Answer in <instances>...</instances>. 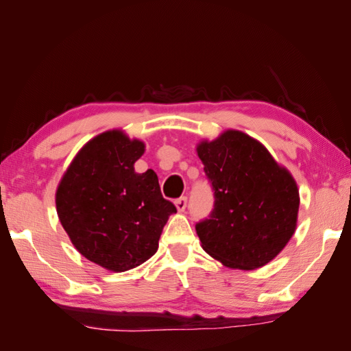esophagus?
<instances>
[{
	"label": "esophagus",
	"mask_w": 351,
	"mask_h": 351,
	"mask_svg": "<svg viewBox=\"0 0 351 351\" xmlns=\"http://www.w3.org/2000/svg\"><path fill=\"white\" fill-rule=\"evenodd\" d=\"M176 206H177V210L178 212H183L187 206V197L186 196H182L180 199L176 200Z\"/></svg>",
	"instance_id": "1"
}]
</instances>
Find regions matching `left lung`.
Instances as JSON below:
<instances>
[{
  "label": "left lung",
  "instance_id": "1",
  "mask_svg": "<svg viewBox=\"0 0 351 351\" xmlns=\"http://www.w3.org/2000/svg\"><path fill=\"white\" fill-rule=\"evenodd\" d=\"M214 190V209L196 222L202 247L228 268L267 265L293 237L299 189L291 174L250 136L227 130L197 146Z\"/></svg>",
  "mask_w": 351,
  "mask_h": 351
}]
</instances>
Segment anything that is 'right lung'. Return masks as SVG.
<instances>
[{"instance_id":"obj_1","label":"right lung","mask_w":351,"mask_h":351,"mask_svg":"<svg viewBox=\"0 0 351 351\" xmlns=\"http://www.w3.org/2000/svg\"><path fill=\"white\" fill-rule=\"evenodd\" d=\"M143 152V142L105 132L82 147L57 189V214L74 247L114 272L154 256L168 217L177 212L152 169L134 171Z\"/></svg>"}]
</instances>
